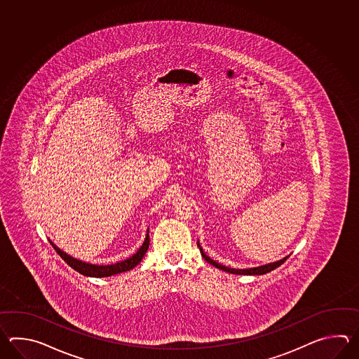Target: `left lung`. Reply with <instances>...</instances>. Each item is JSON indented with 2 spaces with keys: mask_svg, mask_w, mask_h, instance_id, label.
<instances>
[{
  "mask_svg": "<svg viewBox=\"0 0 359 359\" xmlns=\"http://www.w3.org/2000/svg\"><path fill=\"white\" fill-rule=\"evenodd\" d=\"M198 249H200V252H201V257L204 258V259L208 262V263H210L212 266L214 267L219 268L222 271H224V272H229V273H233V275H264V273H268V272H271V271H273L277 267H280L281 264H283L285 260L289 258V255L287 257H285L281 260H277V262H273V263H268V264H264V266H260V267H254V268H246V269H236V268H229L226 267V266H223L221 263H217L215 260L212 259V258H209L208 255H206L205 252H203V248L200 246V244L198 243Z\"/></svg>",
  "mask_w": 359,
  "mask_h": 359,
  "instance_id": "1",
  "label": "left lung"
}]
</instances>
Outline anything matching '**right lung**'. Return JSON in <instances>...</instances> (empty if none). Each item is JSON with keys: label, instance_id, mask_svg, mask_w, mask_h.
<instances>
[{"label": "right lung", "instance_id": "add662e5", "mask_svg": "<svg viewBox=\"0 0 359 359\" xmlns=\"http://www.w3.org/2000/svg\"><path fill=\"white\" fill-rule=\"evenodd\" d=\"M149 244H150V238H149V231H147L144 244L141 245V248L132 257H130L128 259L121 260L118 263L107 264V266H97V264H91V263H86L82 260L76 259V258L68 255L67 252L60 250L56 245L53 244V246H54L56 252L64 259V262L73 268L74 271H76L78 273L88 276V277H109V276L127 272V271H130L132 268L136 267L147 252Z\"/></svg>", "mask_w": 359, "mask_h": 359}]
</instances>
